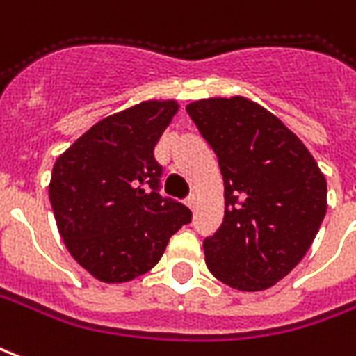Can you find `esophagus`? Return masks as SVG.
<instances>
[{
	"label": "esophagus",
	"mask_w": 356,
	"mask_h": 356,
	"mask_svg": "<svg viewBox=\"0 0 356 356\" xmlns=\"http://www.w3.org/2000/svg\"><path fill=\"white\" fill-rule=\"evenodd\" d=\"M196 196H194V194H191V196H188V198H186V205H188V209H191V211H194V207H196Z\"/></svg>",
	"instance_id": "1"
}]
</instances>
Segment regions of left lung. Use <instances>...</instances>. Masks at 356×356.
I'll list each match as a JSON object with an SVG mask.
<instances>
[{"mask_svg":"<svg viewBox=\"0 0 356 356\" xmlns=\"http://www.w3.org/2000/svg\"><path fill=\"white\" fill-rule=\"evenodd\" d=\"M218 156L225 218L205 238V264L225 285L266 291L305 257L326 215V179L298 136L249 97L186 105Z\"/></svg>","mask_w":356,"mask_h":356,"instance_id":"left-lung-1","label":"left lung"}]
</instances>
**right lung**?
Masks as SVG:
<instances>
[{"mask_svg":"<svg viewBox=\"0 0 356 356\" xmlns=\"http://www.w3.org/2000/svg\"><path fill=\"white\" fill-rule=\"evenodd\" d=\"M149 99L105 117L54 162L49 198L71 257L104 283H126L158 264L192 213L156 192L154 145L177 115Z\"/></svg>","mask_w":356,"mask_h":356,"instance_id":"1","label":"right lung"}]
</instances>
